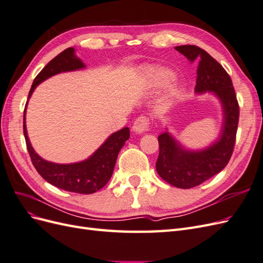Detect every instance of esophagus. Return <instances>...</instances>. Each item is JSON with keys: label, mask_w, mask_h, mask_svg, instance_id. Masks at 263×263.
Returning a JSON list of instances; mask_svg holds the SVG:
<instances>
[{"label": "esophagus", "mask_w": 263, "mask_h": 263, "mask_svg": "<svg viewBox=\"0 0 263 263\" xmlns=\"http://www.w3.org/2000/svg\"><path fill=\"white\" fill-rule=\"evenodd\" d=\"M149 129V118L146 116H139L136 118L134 125H133V130L138 134L145 133Z\"/></svg>", "instance_id": "1"}]
</instances>
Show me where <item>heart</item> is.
<instances>
[{
    "instance_id": "heart-1",
    "label": "heart",
    "mask_w": 263,
    "mask_h": 263,
    "mask_svg": "<svg viewBox=\"0 0 263 263\" xmlns=\"http://www.w3.org/2000/svg\"><path fill=\"white\" fill-rule=\"evenodd\" d=\"M153 78L158 85H164L168 84L169 82L172 81L173 74L170 72V71L162 70V69H157L153 71Z\"/></svg>"
}]
</instances>
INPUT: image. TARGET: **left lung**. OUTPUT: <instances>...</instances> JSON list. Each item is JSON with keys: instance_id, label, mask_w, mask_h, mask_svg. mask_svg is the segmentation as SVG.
Masks as SVG:
<instances>
[{"instance_id": "1", "label": "left lung", "mask_w": 263, "mask_h": 263, "mask_svg": "<svg viewBox=\"0 0 263 263\" xmlns=\"http://www.w3.org/2000/svg\"><path fill=\"white\" fill-rule=\"evenodd\" d=\"M176 49L190 61L200 59L195 91L214 92L224 108L225 122L221 136L208 149L201 151L183 149L168 132L158 137L159 156L156 162L158 174L173 186L191 189L214 177L229 162L236 142L239 104L232 79L211 54L194 45L178 46Z\"/></svg>"}]
</instances>
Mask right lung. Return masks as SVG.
I'll return each mask as SVG.
<instances>
[{"mask_svg": "<svg viewBox=\"0 0 263 263\" xmlns=\"http://www.w3.org/2000/svg\"><path fill=\"white\" fill-rule=\"evenodd\" d=\"M83 62L74 54L73 48H67L50 60L37 74L30 87L28 99L35 87L54 74L66 71H73L83 68ZM27 106V104H26ZM26 107L24 109L23 130L26 146L35 169L50 184L69 192L79 194H92L104 186L113 174L119 150L129 138V128H125L110 135L108 139L85 161L58 164L44 160L30 145L25 125Z\"/></svg>", "mask_w": 263, "mask_h": 263, "instance_id": "1", "label": "right lung"}]
</instances>
